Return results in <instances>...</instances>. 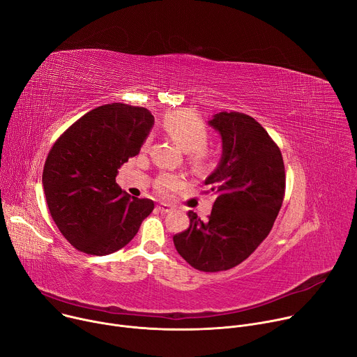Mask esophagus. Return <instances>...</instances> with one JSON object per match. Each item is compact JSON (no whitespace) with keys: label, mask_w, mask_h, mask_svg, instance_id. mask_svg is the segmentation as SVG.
Returning a JSON list of instances; mask_svg holds the SVG:
<instances>
[{"label":"esophagus","mask_w":357,"mask_h":357,"mask_svg":"<svg viewBox=\"0 0 357 357\" xmlns=\"http://www.w3.org/2000/svg\"><path fill=\"white\" fill-rule=\"evenodd\" d=\"M156 209L162 213H168V212L172 211V206L168 205V204H159V205H156Z\"/></svg>","instance_id":"esophagus-1"}]
</instances>
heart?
Segmentation results:
<instances>
[{
    "mask_svg": "<svg viewBox=\"0 0 357 357\" xmlns=\"http://www.w3.org/2000/svg\"><path fill=\"white\" fill-rule=\"evenodd\" d=\"M164 128L172 141L185 152H190L195 164H202L205 160V145L208 142V131L202 121L188 111H175L168 114L164 119ZM149 145V139L145 141L144 149ZM182 176L174 174L160 175L156 181L159 192L175 190L182 185Z\"/></svg>",
    "mask_w": 357,
    "mask_h": 357,
    "instance_id": "1",
    "label": "heart"
}]
</instances>
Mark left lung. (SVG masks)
Masks as SVG:
<instances>
[{"label": "left lung", "instance_id": "1", "mask_svg": "<svg viewBox=\"0 0 357 357\" xmlns=\"http://www.w3.org/2000/svg\"><path fill=\"white\" fill-rule=\"evenodd\" d=\"M222 139V156L205 185L216 195L208 220L189 211V228L174 236L185 261L198 271L231 269L269 235L284 195V165L265 128L239 112L208 121Z\"/></svg>", "mask_w": 357, "mask_h": 357}]
</instances>
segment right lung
Wrapping results in <instances>:
<instances>
[{"label": "right lung", "mask_w": 357, "mask_h": 357, "mask_svg": "<svg viewBox=\"0 0 357 357\" xmlns=\"http://www.w3.org/2000/svg\"><path fill=\"white\" fill-rule=\"evenodd\" d=\"M141 107L107 104L81 116L51 148L43 186L58 229L78 250L105 256L134 239L153 211L151 199L122 190L115 178L139 153L153 126Z\"/></svg>", "instance_id": "obj_1"}]
</instances>
